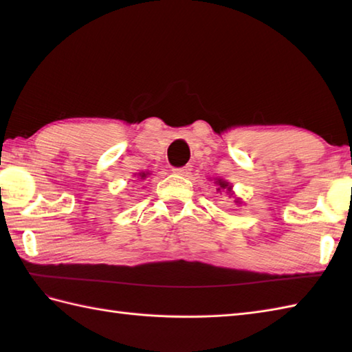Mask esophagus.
<instances>
[{
    "label": "esophagus",
    "instance_id": "esophagus-1",
    "mask_svg": "<svg viewBox=\"0 0 352 352\" xmlns=\"http://www.w3.org/2000/svg\"><path fill=\"white\" fill-rule=\"evenodd\" d=\"M190 170H192V166H182V168H175L174 169V172L177 175H182V177H188L189 174H190Z\"/></svg>",
    "mask_w": 352,
    "mask_h": 352
}]
</instances>
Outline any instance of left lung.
<instances>
[{
    "label": "left lung",
    "instance_id": "8db88e82",
    "mask_svg": "<svg viewBox=\"0 0 352 352\" xmlns=\"http://www.w3.org/2000/svg\"><path fill=\"white\" fill-rule=\"evenodd\" d=\"M216 184L219 186V188H218V190H219V192H221L222 189H227L228 192L231 190V186H228V183H227V182H223V180H218V182H216Z\"/></svg>",
    "mask_w": 352,
    "mask_h": 352
}]
</instances>
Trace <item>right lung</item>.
Segmentation results:
<instances>
[{
	"mask_svg": "<svg viewBox=\"0 0 352 352\" xmlns=\"http://www.w3.org/2000/svg\"><path fill=\"white\" fill-rule=\"evenodd\" d=\"M139 177H140V178H145L146 174H145V172H142V174H139Z\"/></svg>",
	"mask_w": 352,
	"mask_h": 352,
	"instance_id": "add662e5",
	"label": "right lung"
}]
</instances>
